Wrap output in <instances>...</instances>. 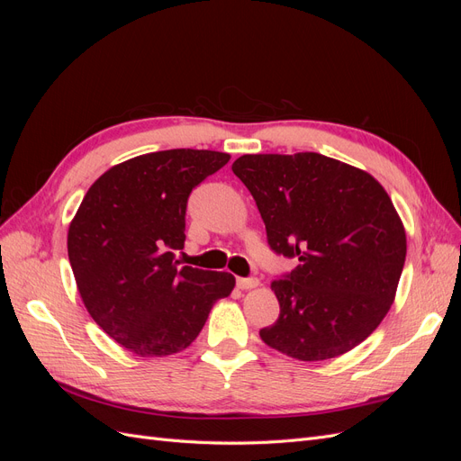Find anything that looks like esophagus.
<instances>
[{
  "label": "esophagus",
  "mask_w": 461,
  "mask_h": 461,
  "mask_svg": "<svg viewBox=\"0 0 461 461\" xmlns=\"http://www.w3.org/2000/svg\"><path fill=\"white\" fill-rule=\"evenodd\" d=\"M236 285H239V288H242V290H249V288H256V286H259V278H256V276H249V278H236Z\"/></svg>",
  "instance_id": "esophagus-1"
}]
</instances>
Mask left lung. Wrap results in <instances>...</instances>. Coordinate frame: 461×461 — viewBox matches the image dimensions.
<instances>
[{
    "mask_svg": "<svg viewBox=\"0 0 461 461\" xmlns=\"http://www.w3.org/2000/svg\"><path fill=\"white\" fill-rule=\"evenodd\" d=\"M278 256L298 259L271 283L281 313L261 340L290 357L350 352L379 327L406 261V230L384 188L313 151L258 153L232 163Z\"/></svg>",
    "mask_w": 461,
    "mask_h": 461,
    "instance_id": "left-lung-1",
    "label": "left lung"
}]
</instances>
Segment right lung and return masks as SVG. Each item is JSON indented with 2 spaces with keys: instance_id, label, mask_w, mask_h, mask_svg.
Here are the masks:
<instances>
[{
  "instance_id": "right-lung-1",
  "label": "right lung",
  "mask_w": 461,
  "mask_h": 461,
  "mask_svg": "<svg viewBox=\"0 0 461 461\" xmlns=\"http://www.w3.org/2000/svg\"><path fill=\"white\" fill-rule=\"evenodd\" d=\"M229 159L212 149H165L111 167L68 227V261L82 302L136 356L185 350L213 303L234 288L230 273L175 261L186 240L190 192Z\"/></svg>"
}]
</instances>
